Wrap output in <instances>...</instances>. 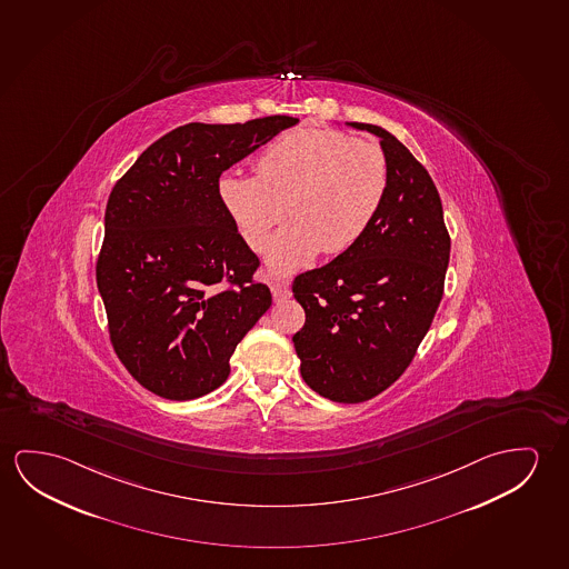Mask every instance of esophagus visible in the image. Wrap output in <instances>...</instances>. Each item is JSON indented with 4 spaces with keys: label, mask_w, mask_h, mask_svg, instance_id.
<instances>
[{
    "label": "esophagus",
    "mask_w": 569,
    "mask_h": 569,
    "mask_svg": "<svg viewBox=\"0 0 569 569\" xmlns=\"http://www.w3.org/2000/svg\"><path fill=\"white\" fill-rule=\"evenodd\" d=\"M270 289L271 296H273V301H276V303H278V301H286V299L291 298V291H289L288 286H286L283 281H271Z\"/></svg>",
    "instance_id": "34e87169"
}]
</instances>
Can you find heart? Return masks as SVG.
Wrapping results in <instances>:
<instances>
[{
    "instance_id": "b5f03b06",
    "label": "heart",
    "mask_w": 569,
    "mask_h": 569,
    "mask_svg": "<svg viewBox=\"0 0 569 569\" xmlns=\"http://www.w3.org/2000/svg\"><path fill=\"white\" fill-rule=\"evenodd\" d=\"M388 159L377 141L331 128H298L271 141L258 176L220 177V201L246 244L262 250L271 228L289 220L268 246L266 262L278 273L299 270L317 253L357 244L388 191Z\"/></svg>"
}]
</instances>
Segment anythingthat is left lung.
Here are the masks:
<instances>
[{
  "label": "left lung",
  "mask_w": 569,
  "mask_h": 569,
  "mask_svg": "<svg viewBox=\"0 0 569 569\" xmlns=\"http://www.w3.org/2000/svg\"><path fill=\"white\" fill-rule=\"evenodd\" d=\"M388 191L359 242L293 281L306 325L293 335L301 377L332 402H367L402 377L443 296L451 240L438 189L402 141L375 123Z\"/></svg>",
  "instance_id": "8db88e82"
}]
</instances>
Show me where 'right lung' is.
Masks as SVG:
<instances>
[{"instance_id":"1","label":"right lung","mask_w":569,"mask_h":569,"mask_svg":"<svg viewBox=\"0 0 569 569\" xmlns=\"http://www.w3.org/2000/svg\"><path fill=\"white\" fill-rule=\"evenodd\" d=\"M298 122L184 123L151 143L110 192L98 291L118 359L149 392L181 402L217 390L238 342L270 309L219 179Z\"/></svg>"}]
</instances>
